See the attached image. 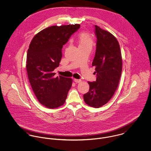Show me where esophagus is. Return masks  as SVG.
<instances>
[{
  "instance_id": "34e87169",
  "label": "esophagus",
  "mask_w": 151,
  "mask_h": 151,
  "mask_svg": "<svg viewBox=\"0 0 151 151\" xmlns=\"http://www.w3.org/2000/svg\"><path fill=\"white\" fill-rule=\"evenodd\" d=\"M74 81L76 83H81V80H79V79H76V78H74Z\"/></svg>"
}]
</instances>
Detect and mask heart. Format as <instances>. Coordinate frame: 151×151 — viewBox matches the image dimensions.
Here are the masks:
<instances>
[{"mask_svg":"<svg viewBox=\"0 0 151 151\" xmlns=\"http://www.w3.org/2000/svg\"><path fill=\"white\" fill-rule=\"evenodd\" d=\"M79 47H88L92 49L93 45L92 36L89 33L83 32L78 35Z\"/></svg>","mask_w":151,"mask_h":151,"instance_id":"heart-1","label":"heart"}]
</instances>
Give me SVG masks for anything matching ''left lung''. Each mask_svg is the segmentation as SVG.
I'll return each instance as SVG.
<instances>
[{
  "mask_svg": "<svg viewBox=\"0 0 151 151\" xmlns=\"http://www.w3.org/2000/svg\"><path fill=\"white\" fill-rule=\"evenodd\" d=\"M97 38L95 58L92 65L95 67L96 80L88 82L89 90L84 100L89 106L98 108L112 98L119 83L122 71L120 47L116 37L98 25H95Z\"/></svg>",
  "mask_w": 151,
  "mask_h": 151,
  "instance_id": "1",
  "label": "left lung"
}]
</instances>
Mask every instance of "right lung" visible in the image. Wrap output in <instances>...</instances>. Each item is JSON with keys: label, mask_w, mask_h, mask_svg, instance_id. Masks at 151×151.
<instances>
[{"label": "right lung", "mask_w": 151, "mask_h": 151, "mask_svg": "<svg viewBox=\"0 0 151 151\" xmlns=\"http://www.w3.org/2000/svg\"><path fill=\"white\" fill-rule=\"evenodd\" d=\"M80 27L77 24L47 27L29 44L26 63L28 80L37 99L46 108H59L65 103L73 80L55 77L53 70L61 61L63 46Z\"/></svg>", "instance_id": "add662e5"}]
</instances>
